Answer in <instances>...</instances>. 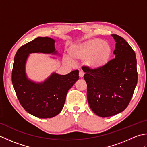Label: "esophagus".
<instances>
[{"instance_id": "esophagus-1", "label": "esophagus", "mask_w": 147, "mask_h": 147, "mask_svg": "<svg viewBox=\"0 0 147 147\" xmlns=\"http://www.w3.org/2000/svg\"><path fill=\"white\" fill-rule=\"evenodd\" d=\"M84 72L82 71H79V77L80 78H82L84 77Z\"/></svg>"}]
</instances>
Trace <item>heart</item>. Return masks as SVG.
<instances>
[{"instance_id": "heart-1", "label": "heart", "mask_w": 147, "mask_h": 147, "mask_svg": "<svg viewBox=\"0 0 147 147\" xmlns=\"http://www.w3.org/2000/svg\"><path fill=\"white\" fill-rule=\"evenodd\" d=\"M112 47L109 43L100 38H92L74 45L69 50L71 58L76 61H85L87 67L91 70H100L109 63L112 56ZM66 61L73 64L66 58Z\"/></svg>"}]
</instances>
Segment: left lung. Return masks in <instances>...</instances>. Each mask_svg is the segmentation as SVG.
<instances>
[{"instance_id": "obj_1", "label": "left lung", "mask_w": 147, "mask_h": 147, "mask_svg": "<svg viewBox=\"0 0 147 147\" xmlns=\"http://www.w3.org/2000/svg\"><path fill=\"white\" fill-rule=\"evenodd\" d=\"M111 35L116 42L115 58L101 69L83 70L89 105L101 117L124 111L132 98L138 81L135 53L123 38Z\"/></svg>"}]
</instances>
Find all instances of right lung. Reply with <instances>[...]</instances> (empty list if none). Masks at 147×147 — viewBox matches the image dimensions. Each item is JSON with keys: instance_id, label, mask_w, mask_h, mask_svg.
<instances>
[{"instance_id": "obj_1", "label": "right lung", "mask_w": 147, "mask_h": 147, "mask_svg": "<svg viewBox=\"0 0 147 147\" xmlns=\"http://www.w3.org/2000/svg\"><path fill=\"white\" fill-rule=\"evenodd\" d=\"M55 40L50 37H37L23 45L14 56L12 82L20 104L26 112L38 118H51L61 112L68 91L79 79V70L67 75L53 72L43 82L28 79L26 63L30 54L59 55Z\"/></svg>"}]
</instances>
